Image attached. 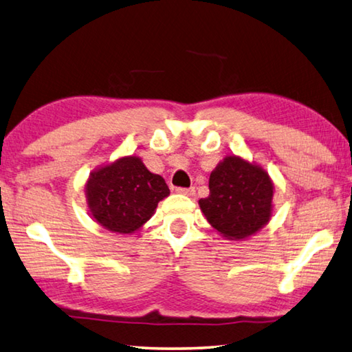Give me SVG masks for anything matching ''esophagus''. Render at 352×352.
Here are the masks:
<instances>
[{
	"label": "esophagus",
	"instance_id": "obj_1",
	"mask_svg": "<svg viewBox=\"0 0 352 352\" xmlns=\"http://www.w3.org/2000/svg\"><path fill=\"white\" fill-rule=\"evenodd\" d=\"M175 190L178 194L188 195V197H192L195 194V188H177Z\"/></svg>",
	"mask_w": 352,
	"mask_h": 352
}]
</instances>
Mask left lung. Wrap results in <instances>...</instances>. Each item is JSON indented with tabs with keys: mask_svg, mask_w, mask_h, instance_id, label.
Instances as JSON below:
<instances>
[{
	"mask_svg": "<svg viewBox=\"0 0 352 352\" xmlns=\"http://www.w3.org/2000/svg\"><path fill=\"white\" fill-rule=\"evenodd\" d=\"M274 186L257 164L226 157L209 177V195L198 204L210 226L229 240H243L271 219Z\"/></svg>",
	"mask_w": 352,
	"mask_h": 352,
	"instance_id": "8db88e82",
	"label": "left lung"
}]
</instances>
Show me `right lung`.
<instances>
[{"mask_svg":"<svg viewBox=\"0 0 352 352\" xmlns=\"http://www.w3.org/2000/svg\"><path fill=\"white\" fill-rule=\"evenodd\" d=\"M169 195L164 178L151 170L138 157L118 158L94 170L86 184L91 214L112 232L131 234L148 221L158 201Z\"/></svg>","mask_w":352,"mask_h":352,"instance_id":"right-lung-1","label":"right lung"}]
</instances>
